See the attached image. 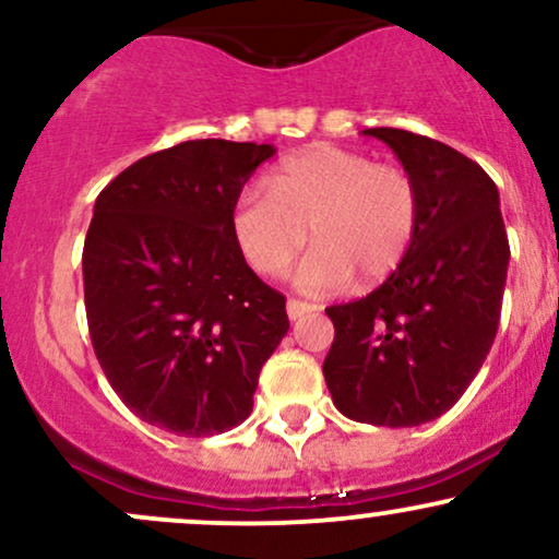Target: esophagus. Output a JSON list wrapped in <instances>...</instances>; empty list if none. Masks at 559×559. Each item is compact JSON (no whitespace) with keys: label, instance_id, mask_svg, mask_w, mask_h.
<instances>
[{"label":"esophagus","instance_id":"esophagus-1","mask_svg":"<svg viewBox=\"0 0 559 559\" xmlns=\"http://www.w3.org/2000/svg\"><path fill=\"white\" fill-rule=\"evenodd\" d=\"M318 310L316 305H307V301H299V299H288L286 301V312H288V320H299L301 316H307V312Z\"/></svg>","mask_w":559,"mask_h":559}]
</instances>
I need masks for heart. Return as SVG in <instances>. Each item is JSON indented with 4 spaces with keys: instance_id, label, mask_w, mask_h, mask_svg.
<instances>
[{
    "instance_id": "b5f03b06",
    "label": "heart",
    "mask_w": 559,
    "mask_h": 559,
    "mask_svg": "<svg viewBox=\"0 0 559 559\" xmlns=\"http://www.w3.org/2000/svg\"><path fill=\"white\" fill-rule=\"evenodd\" d=\"M310 228L312 252L297 271L307 292H336L355 273L365 284L386 278L407 260L420 228V191L396 165L360 152L312 146L284 159L267 191L247 186L230 210V234L260 275H281Z\"/></svg>"
}]
</instances>
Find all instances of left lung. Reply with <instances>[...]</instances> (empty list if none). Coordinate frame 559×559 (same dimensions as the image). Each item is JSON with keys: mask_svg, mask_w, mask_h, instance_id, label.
<instances>
[{"mask_svg": "<svg viewBox=\"0 0 559 559\" xmlns=\"http://www.w3.org/2000/svg\"><path fill=\"white\" fill-rule=\"evenodd\" d=\"M420 191L407 260L376 292L329 307L323 362L346 418L409 428L444 415L484 365L499 329L510 243L499 191L478 163L402 128H365Z\"/></svg>", "mask_w": 559, "mask_h": 559, "instance_id": "8db88e82", "label": "left lung"}]
</instances>
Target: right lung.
Here are the masks:
<instances>
[{"label":"right lung","mask_w":559,"mask_h":559,"mask_svg":"<svg viewBox=\"0 0 559 559\" xmlns=\"http://www.w3.org/2000/svg\"><path fill=\"white\" fill-rule=\"evenodd\" d=\"M273 144L197 139L141 157L102 189L83 243L92 344L115 394L178 436L230 431L288 331L286 299L230 234Z\"/></svg>","instance_id":"1"}]
</instances>
